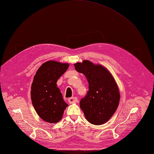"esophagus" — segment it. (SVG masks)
<instances>
[{
    "mask_svg": "<svg viewBox=\"0 0 154 154\" xmlns=\"http://www.w3.org/2000/svg\"><path fill=\"white\" fill-rule=\"evenodd\" d=\"M69 103L70 104H72V103H76L78 101V98L76 97H70L68 100Z\"/></svg>",
    "mask_w": 154,
    "mask_h": 154,
    "instance_id": "1",
    "label": "esophagus"
}]
</instances>
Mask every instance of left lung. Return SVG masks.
<instances>
[{
	"label": "left lung",
	"instance_id": "left-lung-1",
	"mask_svg": "<svg viewBox=\"0 0 154 154\" xmlns=\"http://www.w3.org/2000/svg\"><path fill=\"white\" fill-rule=\"evenodd\" d=\"M74 66L76 71L84 74L88 83V91L80 102L85 118L96 125L108 122L117 109L120 100L114 77L105 67L88 60Z\"/></svg>",
	"mask_w": 154,
	"mask_h": 154
}]
</instances>
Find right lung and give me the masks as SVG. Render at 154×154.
I'll return each mask as SVG.
<instances>
[{
    "instance_id": "right-lung-1",
    "label": "right lung",
    "mask_w": 154,
    "mask_h": 154,
    "mask_svg": "<svg viewBox=\"0 0 154 154\" xmlns=\"http://www.w3.org/2000/svg\"><path fill=\"white\" fill-rule=\"evenodd\" d=\"M69 66L68 63L51 60L42 65L34 76L31 91L32 104L40 118L46 122H58L68 106L57 82Z\"/></svg>"
}]
</instances>
